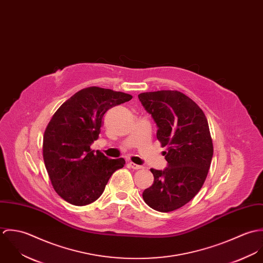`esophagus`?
Listing matches in <instances>:
<instances>
[{
    "label": "esophagus",
    "mask_w": 263,
    "mask_h": 263,
    "mask_svg": "<svg viewBox=\"0 0 263 263\" xmlns=\"http://www.w3.org/2000/svg\"><path fill=\"white\" fill-rule=\"evenodd\" d=\"M128 165H129L130 168H133V169H135V170H139V169H142V168H143V166L137 165V164H135V163H133V162H129Z\"/></svg>",
    "instance_id": "34e87169"
}]
</instances>
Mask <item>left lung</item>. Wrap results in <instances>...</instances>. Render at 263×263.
<instances>
[{
  "label": "left lung",
  "instance_id": "8db88e82",
  "mask_svg": "<svg viewBox=\"0 0 263 263\" xmlns=\"http://www.w3.org/2000/svg\"><path fill=\"white\" fill-rule=\"evenodd\" d=\"M139 99L158 126L157 139L168 167L151 169L154 182L143 192L155 211L168 213L189 202L202 187L214 147L208 119L199 106L179 91L146 92Z\"/></svg>",
  "mask_w": 263,
  "mask_h": 263
}]
</instances>
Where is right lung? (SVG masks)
<instances>
[{"instance_id": "add662e5", "label": "right lung", "mask_w": 263, "mask_h": 263, "mask_svg": "<svg viewBox=\"0 0 263 263\" xmlns=\"http://www.w3.org/2000/svg\"><path fill=\"white\" fill-rule=\"evenodd\" d=\"M132 98L123 92L88 87L52 115L43 136V160L53 189L66 201L74 205L95 201L113 173L124 166L123 158L94 154L90 146L99 137L105 112Z\"/></svg>"}]
</instances>
